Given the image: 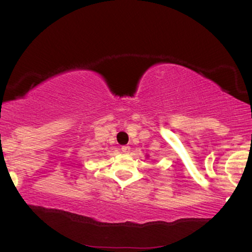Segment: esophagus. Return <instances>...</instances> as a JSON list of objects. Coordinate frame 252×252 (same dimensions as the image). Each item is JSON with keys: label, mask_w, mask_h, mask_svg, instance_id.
<instances>
[{"label": "esophagus", "mask_w": 252, "mask_h": 252, "mask_svg": "<svg viewBox=\"0 0 252 252\" xmlns=\"http://www.w3.org/2000/svg\"><path fill=\"white\" fill-rule=\"evenodd\" d=\"M121 150H122V153H124V154H129L130 147L129 146H123L122 148H121Z\"/></svg>", "instance_id": "obj_1"}]
</instances>
